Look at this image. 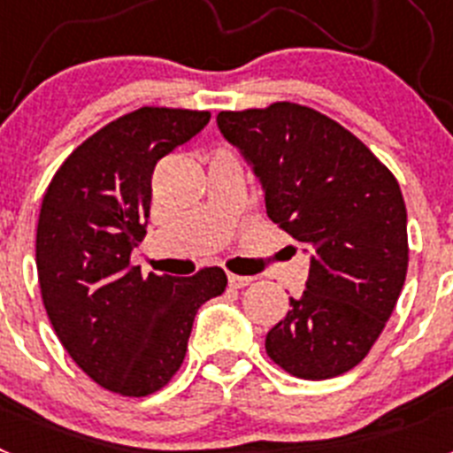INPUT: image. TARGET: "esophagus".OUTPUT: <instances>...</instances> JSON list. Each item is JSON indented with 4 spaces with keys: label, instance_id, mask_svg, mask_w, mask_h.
Listing matches in <instances>:
<instances>
[{
    "label": "esophagus",
    "instance_id": "1",
    "mask_svg": "<svg viewBox=\"0 0 453 453\" xmlns=\"http://www.w3.org/2000/svg\"><path fill=\"white\" fill-rule=\"evenodd\" d=\"M254 281V276H240V274H229V286L231 288H245Z\"/></svg>",
    "mask_w": 453,
    "mask_h": 453
}]
</instances>
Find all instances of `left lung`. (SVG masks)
<instances>
[{
	"mask_svg": "<svg viewBox=\"0 0 453 453\" xmlns=\"http://www.w3.org/2000/svg\"><path fill=\"white\" fill-rule=\"evenodd\" d=\"M218 129L261 183L267 218L311 261L306 290L267 334V356L308 381L345 374L381 335L406 281L397 179L345 127L299 104L222 111Z\"/></svg>",
	"mask_w": 453,
	"mask_h": 453,
	"instance_id": "obj_1",
	"label": "left lung"
}]
</instances>
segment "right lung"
I'll return each instance as SVG.
<instances>
[{"instance_id":"add662e5","label":"right lung","mask_w":453,"mask_h":453,"mask_svg":"<svg viewBox=\"0 0 453 453\" xmlns=\"http://www.w3.org/2000/svg\"><path fill=\"white\" fill-rule=\"evenodd\" d=\"M208 119V111L138 108L72 151L42 197L35 267L51 326L92 381L127 397L170 381L199 306L226 288L219 267L145 279L131 265L156 163Z\"/></svg>"}]
</instances>
